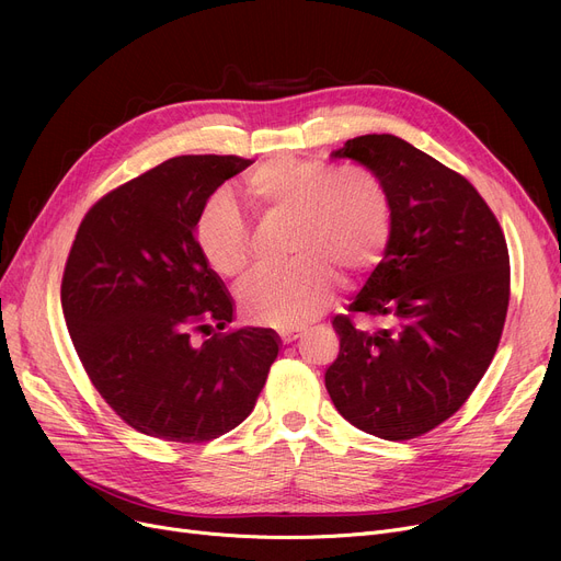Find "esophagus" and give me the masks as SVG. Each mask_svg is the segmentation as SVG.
<instances>
[{"label":"esophagus","instance_id":"34e87169","mask_svg":"<svg viewBox=\"0 0 561 561\" xmlns=\"http://www.w3.org/2000/svg\"><path fill=\"white\" fill-rule=\"evenodd\" d=\"M277 334H279L282 343H293V341H296V339L302 334V330H296V328H286V330H279Z\"/></svg>","mask_w":561,"mask_h":561}]
</instances>
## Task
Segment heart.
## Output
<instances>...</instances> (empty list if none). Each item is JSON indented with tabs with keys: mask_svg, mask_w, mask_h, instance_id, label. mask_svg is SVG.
<instances>
[{
	"mask_svg": "<svg viewBox=\"0 0 561 561\" xmlns=\"http://www.w3.org/2000/svg\"><path fill=\"white\" fill-rule=\"evenodd\" d=\"M245 197L271 218L293 220L290 265L261 271L241 288L243 311L263 325L298 328L332 300L336 275L355 282L385 252L393 229V197L373 168H336L322 159L282 157L254 168ZM195 243L209 268L239 279L252 263L245 218L225 193L206 199Z\"/></svg>",
	"mask_w": 561,
	"mask_h": 561,
	"instance_id": "obj_1",
	"label": "heart"
}]
</instances>
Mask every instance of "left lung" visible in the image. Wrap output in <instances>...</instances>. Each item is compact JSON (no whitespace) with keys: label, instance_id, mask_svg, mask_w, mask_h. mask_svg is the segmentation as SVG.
<instances>
[{"label":"left lung","instance_id":"obj_1","mask_svg":"<svg viewBox=\"0 0 561 561\" xmlns=\"http://www.w3.org/2000/svg\"><path fill=\"white\" fill-rule=\"evenodd\" d=\"M332 157L381 174L393 229L332 320L341 345L325 387L355 427L416 438L461 409L495 355L510 307L505 233L466 176L398 136H357Z\"/></svg>","mask_w":561,"mask_h":561}]
</instances>
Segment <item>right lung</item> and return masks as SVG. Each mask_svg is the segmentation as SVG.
I'll use <instances>...</instances> for the list:
<instances>
[{
    "mask_svg": "<svg viewBox=\"0 0 561 561\" xmlns=\"http://www.w3.org/2000/svg\"><path fill=\"white\" fill-rule=\"evenodd\" d=\"M250 163L168 159L100 197L77 229L61 282L68 332L104 402L147 436H222L252 414L277 359L273 330L222 332L233 305L195 243L206 199Z\"/></svg>",
    "mask_w": 561,
    "mask_h": 561,
    "instance_id": "obj_1",
    "label": "right lung"
}]
</instances>
